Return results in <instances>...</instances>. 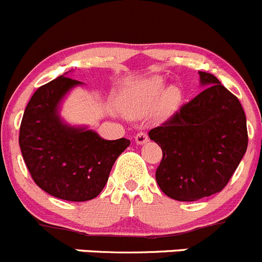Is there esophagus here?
I'll return each instance as SVG.
<instances>
[{"label": "esophagus", "instance_id": "esophagus-1", "mask_svg": "<svg viewBox=\"0 0 262 262\" xmlns=\"http://www.w3.org/2000/svg\"><path fill=\"white\" fill-rule=\"evenodd\" d=\"M148 142V136L146 132H139L136 136V143L137 145H145Z\"/></svg>", "mask_w": 262, "mask_h": 262}]
</instances>
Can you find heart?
I'll use <instances>...</instances> for the list:
<instances>
[{
    "label": "heart",
    "instance_id": "1",
    "mask_svg": "<svg viewBox=\"0 0 262 262\" xmlns=\"http://www.w3.org/2000/svg\"><path fill=\"white\" fill-rule=\"evenodd\" d=\"M164 88V80L158 76L133 84L128 92V111L141 115L150 111L156 104V111L160 116H170L180 106L182 94L176 86L167 88L165 90Z\"/></svg>",
    "mask_w": 262,
    "mask_h": 262
}]
</instances>
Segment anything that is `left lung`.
<instances>
[{
	"label": "left lung",
	"instance_id": "1",
	"mask_svg": "<svg viewBox=\"0 0 262 262\" xmlns=\"http://www.w3.org/2000/svg\"><path fill=\"white\" fill-rule=\"evenodd\" d=\"M205 88L148 137L163 151L156 182L167 196L195 202L220 192L247 151L246 114L216 76L199 71Z\"/></svg>",
	"mask_w": 262,
	"mask_h": 262
}]
</instances>
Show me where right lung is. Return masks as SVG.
<instances>
[{"label": "right lung", "mask_w": 262, "mask_h": 262, "mask_svg": "<svg viewBox=\"0 0 262 262\" xmlns=\"http://www.w3.org/2000/svg\"><path fill=\"white\" fill-rule=\"evenodd\" d=\"M77 80L59 76L32 95L24 111L19 146L40 189L58 199L86 202L101 194L112 165L130 141H107L86 128L63 123L59 103Z\"/></svg>", "instance_id": "add662e5"}]
</instances>
